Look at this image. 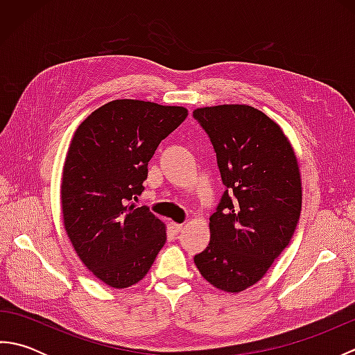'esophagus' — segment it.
<instances>
[{
    "label": "esophagus",
    "mask_w": 355,
    "mask_h": 355,
    "mask_svg": "<svg viewBox=\"0 0 355 355\" xmlns=\"http://www.w3.org/2000/svg\"><path fill=\"white\" fill-rule=\"evenodd\" d=\"M171 227H172V232L175 233V235H178L180 232H183L184 225H183V224H178V223H172V224H171Z\"/></svg>",
    "instance_id": "obj_1"
}]
</instances>
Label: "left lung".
Segmentation results:
<instances>
[{"instance_id": "1", "label": "left lung", "mask_w": 355, "mask_h": 355, "mask_svg": "<svg viewBox=\"0 0 355 355\" xmlns=\"http://www.w3.org/2000/svg\"><path fill=\"white\" fill-rule=\"evenodd\" d=\"M193 117L209 134L227 187L209 218V245L193 262L215 288L241 293L261 281L296 230L297 157L282 128L250 105L202 107Z\"/></svg>"}]
</instances>
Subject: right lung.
I'll return each mask as SVG.
<instances>
[{"mask_svg":"<svg viewBox=\"0 0 355 355\" xmlns=\"http://www.w3.org/2000/svg\"><path fill=\"white\" fill-rule=\"evenodd\" d=\"M187 117L184 107L117 99L82 122L65 157L64 227L84 266L112 288L148 275L166 243V225L131 201L145 187L148 163Z\"/></svg>","mask_w":355,"mask_h":355,"instance_id":"1","label":"right lung"}]
</instances>
